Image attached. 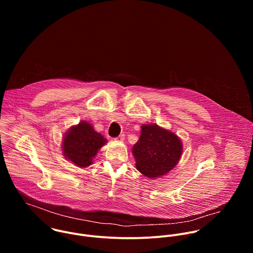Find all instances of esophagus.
<instances>
[{
  "label": "esophagus",
  "instance_id": "obj_1",
  "mask_svg": "<svg viewBox=\"0 0 253 253\" xmlns=\"http://www.w3.org/2000/svg\"><path fill=\"white\" fill-rule=\"evenodd\" d=\"M117 141H124L125 140V135L124 134H120L117 138H116Z\"/></svg>",
  "mask_w": 253,
  "mask_h": 253
}]
</instances>
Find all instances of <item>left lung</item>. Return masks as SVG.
<instances>
[{
    "label": "left lung",
    "mask_w": 253,
    "mask_h": 253,
    "mask_svg": "<svg viewBox=\"0 0 253 253\" xmlns=\"http://www.w3.org/2000/svg\"><path fill=\"white\" fill-rule=\"evenodd\" d=\"M132 153L137 170L154 179L165 175L177 165L182 154V143L173 132L156 124L143 125Z\"/></svg>",
    "instance_id": "obj_1"
}]
</instances>
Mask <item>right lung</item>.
Instances as JSON below:
<instances>
[{"mask_svg":"<svg viewBox=\"0 0 253 253\" xmlns=\"http://www.w3.org/2000/svg\"><path fill=\"white\" fill-rule=\"evenodd\" d=\"M107 140L93 126L81 121L71 127L64 136L63 153L69 161L78 167H88L93 163L98 150L106 144Z\"/></svg>","mask_w":253,"mask_h":253,"instance_id":"right-lung-1","label":"right lung"}]
</instances>
